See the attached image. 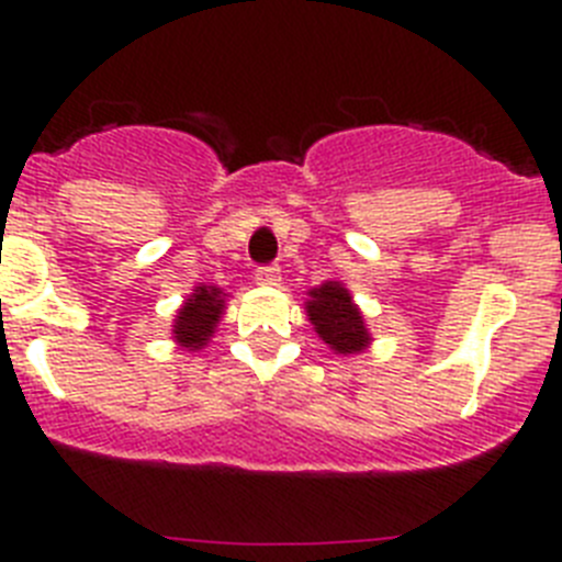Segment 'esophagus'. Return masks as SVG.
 Listing matches in <instances>:
<instances>
[{
  "instance_id": "obj_1",
  "label": "esophagus",
  "mask_w": 562,
  "mask_h": 562,
  "mask_svg": "<svg viewBox=\"0 0 562 562\" xmlns=\"http://www.w3.org/2000/svg\"><path fill=\"white\" fill-rule=\"evenodd\" d=\"M278 281H281V267L270 265V267H258L256 270V284L278 286Z\"/></svg>"
}]
</instances>
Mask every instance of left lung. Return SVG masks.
Returning a JSON list of instances; mask_svg holds the SVG:
<instances>
[{
    "label": "left lung",
    "mask_w": 562,
    "mask_h": 562,
    "mask_svg": "<svg viewBox=\"0 0 562 562\" xmlns=\"http://www.w3.org/2000/svg\"><path fill=\"white\" fill-rule=\"evenodd\" d=\"M306 315L321 340L329 342V349L337 355H357L371 342L362 312L357 310L351 292L340 281H326V284L310 290Z\"/></svg>",
    "instance_id": "left-lung-1"
}]
</instances>
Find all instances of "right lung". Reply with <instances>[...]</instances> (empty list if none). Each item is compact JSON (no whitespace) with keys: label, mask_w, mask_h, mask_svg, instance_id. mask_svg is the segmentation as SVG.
Masks as SVG:
<instances>
[{"label":"right lung","mask_w":562,"mask_h":562,"mask_svg":"<svg viewBox=\"0 0 562 562\" xmlns=\"http://www.w3.org/2000/svg\"><path fill=\"white\" fill-rule=\"evenodd\" d=\"M222 315H225V292L220 286L200 284L173 317V340L188 351L202 349L216 331Z\"/></svg>","instance_id":"obj_1"}]
</instances>
